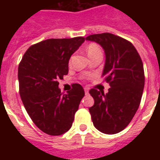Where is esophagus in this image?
<instances>
[{
	"label": "esophagus",
	"mask_w": 160,
	"mask_h": 160,
	"mask_svg": "<svg viewBox=\"0 0 160 160\" xmlns=\"http://www.w3.org/2000/svg\"><path fill=\"white\" fill-rule=\"evenodd\" d=\"M84 90H85V93L88 94V92H89V89H88L87 87H85V88H84Z\"/></svg>",
	"instance_id": "esophagus-1"
}]
</instances>
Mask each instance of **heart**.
Returning a JSON list of instances; mask_svg holds the SVG:
<instances>
[{
    "mask_svg": "<svg viewBox=\"0 0 160 160\" xmlns=\"http://www.w3.org/2000/svg\"><path fill=\"white\" fill-rule=\"evenodd\" d=\"M86 51H87V55L90 58L95 56H98V55H102V50H101L100 47L95 42L89 43L86 48Z\"/></svg>",
    "mask_w": 160,
    "mask_h": 160,
    "instance_id": "heart-1",
    "label": "heart"
}]
</instances>
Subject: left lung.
<instances>
[{
    "label": "left lung",
    "mask_w": 160,
    "mask_h": 160,
    "mask_svg": "<svg viewBox=\"0 0 160 160\" xmlns=\"http://www.w3.org/2000/svg\"><path fill=\"white\" fill-rule=\"evenodd\" d=\"M86 39L104 49L102 76L111 86L106 94L95 88L89 91L94 99L93 106L89 108L92 120L102 133L117 134L129 124L140 106L145 85L143 63L134 46L121 37L105 32Z\"/></svg>",
    "instance_id": "left-lung-1"
}]
</instances>
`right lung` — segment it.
<instances>
[{
    "label": "right lung",
    "mask_w": 160,
    "mask_h": 160,
    "mask_svg": "<svg viewBox=\"0 0 160 160\" xmlns=\"http://www.w3.org/2000/svg\"><path fill=\"white\" fill-rule=\"evenodd\" d=\"M85 41L83 37L50 38L33 44L18 68L19 95L31 119L40 130L61 135L72 127L85 95L80 84L62 94L58 80L68 73V61Z\"/></svg>",
    "instance_id": "add662e5"
}]
</instances>
